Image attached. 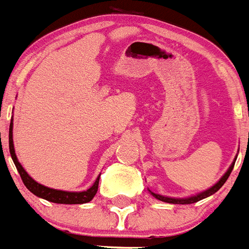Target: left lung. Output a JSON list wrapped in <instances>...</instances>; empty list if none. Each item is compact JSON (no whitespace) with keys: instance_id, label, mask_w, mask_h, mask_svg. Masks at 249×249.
<instances>
[{"instance_id":"left-lung-1","label":"left lung","mask_w":249,"mask_h":249,"mask_svg":"<svg viewBox=\"0 0 249 249\" xmlns=\"http://www.w3.org/2000/svg\"><path fill=\"white\" fill-rule=\"evenodd\" d=\"M233 166H234V162L231 165V167L228 169V172L225 173L223 177H221V179H220L216 185H213L211 189L205 190V192H202V193H200V195L189 197V198H170V197H163V196L156 195V193H151V195L154 196L157 200H161L163 201V202H170V204H193V202H197V201L202 200V198H206V197L212 196L213 193H216V192H217V190L220 189L224 184H225V181L228 179L229 174H231L232 170H233Z\"/></svg>"}]
</instances>
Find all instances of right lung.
<instances>
[{"instance_id":"right-lung-1","label":"right lung","mask_w":249,"mask_h":249,"mask_svg":"<svg viewBox=\"0 0 249 249\" xmlns=\"http://www.w3.org/2000/svg\"><path fill=\"white\" fill-rule=\"evenodd\" d=\"M1 149H2V144H1ZM9 150H10L12 160H13L17 170L20 173L22 182L37 197H41L44 200L56 202V204H86L88 201L92 200L93 196L96 195V192H98L99 177L96 178L95 184L89 189L86 190V192H64V190L51 189V188H47L44 185L38 184L33 178L29 177V174L24 170V167L21 166V163L17 160V157H16L15 146H13V122L9 126Z\"/></svg>"}]
</instances>
